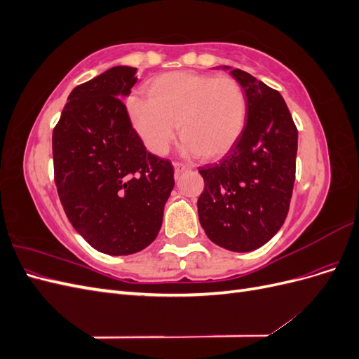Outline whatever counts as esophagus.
Returning a JSON list of instances; mask_svg holds the SVG:
<instances>
[{
	"instance_id": "34e87169",
	"label": "esophagus",
	"mask_w": 359,
	"mask_h": 359,
	"mask_svg": "<svg viewBox=\"0 0 359 359\" xmlns=\"http://www.w3.org/2000/svg\"><path fill=\"white\" fill-rule=\"evenodd\" d=\"M173 169H175V178H180V175L182 172H186V170H190V166H187V165H182V163H173Z\"/></svg>"
}]
</instances>
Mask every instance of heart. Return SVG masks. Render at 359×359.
Returning a JSON list of instances; mask_svg holds the SVG:
<instances>
[{
    "mask_svg": "<svg viewBox=\"0 0 359 359\" xmlns=\"http://www.w3.org/2000/svg\"><path fill=\"white\" fill-rule=\"evenodd\" d=\"M148 97H132L130 119L148 151L168 153L178 132L186 156L223 157L240 137L245 121V97L231 76L170 72L149 82Z\"/></svg>",
    "mask_w": 359,
    "mask_h": 359,
    "instance_id": "heart-1",
    "label": "heart"
}]
</instances>
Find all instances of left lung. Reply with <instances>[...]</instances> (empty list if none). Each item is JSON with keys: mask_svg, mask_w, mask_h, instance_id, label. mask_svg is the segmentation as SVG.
<instances>
[{"mask_svg": "<svg viewBox=\"0 0 359 359\" xmlns=\"http://www.w3.org/2000/svg\"><path fill=\"white\" fill-rule=\"evenodd\" d=\"M229 70L245 97V124L220 163L199 172L205 189L199 222L210 240L231 252L262 247L289 211L298 132L281 94L240 69Z\"/></svg>", "mask_w": 359, "mask_h": 359, "instance_id": "obj_1", "label": "left lung"}]
</instances>
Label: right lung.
<instances>
[{"mask_svg": "<svg viewBox=\"0 0 359 359\" xmlns=\"http://www.w3.org/2000/svg\"><path fill=\"white\" fill-rule=\"evenodd\" d=\"M136 69L116 66L78 85L53 128L55 184L72 226L100 253L133 255L156 240L175 186L169 160L147 151L124 99Z\"/></svg>", "mask_w": 359, "mask_h": 359, "instance_id": "right-lung-1", "label": "right lung"}]
</instances>
